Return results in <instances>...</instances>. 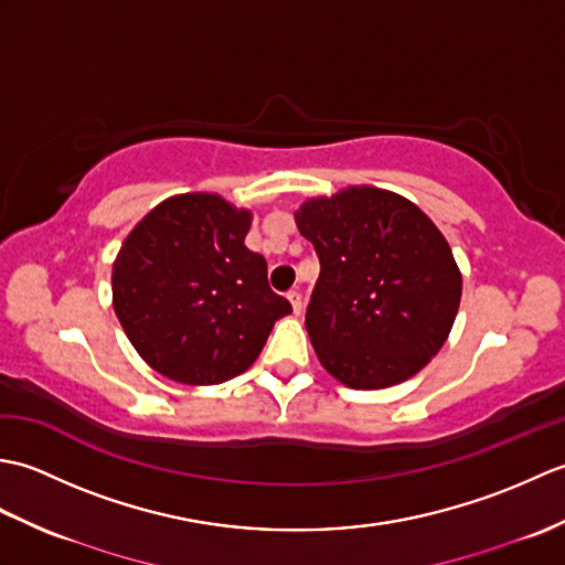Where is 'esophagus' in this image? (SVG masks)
Instances as JSON below:
<instances>
[{
	"label": "esophagus",
	"instance_id": "esophagus-1",
	"mask_svg": "<svg viewBox=\"0 0 565 565\" xmlns=\"http://www.w3.org/2000/svg\"><path fill=\"white\" fill-rule=\"evenodd\" d=\"M286 298H289V301H291V308H294V313L296 316H301V310H303V296H301V291H289V294H286Z\"/></svg>",
	"mask_w": 565,
	"mask_h": 565
}]
</instances>
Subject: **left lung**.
<instances>
[{"instance_id":"obj_1","label":"left lung","mask_w":565,"mask_h":565,"mask_svg":"<svg viewBox=\"0 0 565 565\" xmlns=\"http://www.w3.org/2000/svg\"><path fill=\"white\" fill-rule=\"evenodd\" d=\"M320 276L306 330L320 364L350 388L415 376L449 338L461 301L451 247L415 203L350 186L296 211Z\"/></svg>"}]
</instances>
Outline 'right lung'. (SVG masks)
I'll return each instance as SVG.
<instances>
[{"label":"right lung","instance_id":"1","mask_svg":"<svg viewBox=\"0 0 565 565\" xmlns=\"http://www.w3.org/2000/svg\"><path fill=\"white\" fill-rule=\"evenodd\" d=\"M252 215L215 194L162 201L114 262V310L162 376L215 386L259 356L291 303L269 289L267 259L245 247Z\"/></svg>","mask_w":565,"mask_h":565}]
</instances>
